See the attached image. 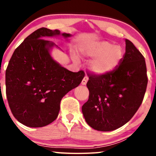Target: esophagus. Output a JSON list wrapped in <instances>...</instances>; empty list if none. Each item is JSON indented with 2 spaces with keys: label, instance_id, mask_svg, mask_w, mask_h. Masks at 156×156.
<instances>
[{
  "label": "esophagus",
  "instance_id": "34e87169",
  "mask_svg": "<svg viewBox=\"0 0 156 156\" xmlns=\"http://www.w3.org/2000/svg\"><path fill=\"white\" fill-rule=\"evenodd\" d=\"M88 80H89L88 77H87V76L84 77V78H83V80H82V81H81L82 85H86V84H87V81H88Z\"/></svg>",
  "mask_w": 156,
  "mask_h": 156
}]
</instances>
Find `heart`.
Returning a JSON list of instances; mask_svg holds the SVG:
<instances>
[{
	"mask_svg": "<svg viewBox=\"0 0 156 156\" xmlns=\"http://www.w3.org/2000/svg\"><path fill=\"white\" fill-rule=\"evenodd\" d=\"M80 54L83 57L95 58L89 64V69L95 75H105L119 67L124 58L125 51L120 45H114L107 41L84 44L80 47ZM77 60V57H73Z\"/></svg>",
	"mask_w": 156,
	"mask_h": 156,
	"instance_id": "1",
	"label": "heart"
}]
</instances>
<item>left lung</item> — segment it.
<instances>
[{
	"label": "left lung",
	"instance_id": "left-lung-1",
	"mask_svg": "<svg viewBox=\"0 0 156 156\" xmlns=\"http://www.w3.org/2000/svg\"><path fill=\"white\" fill-rule=\"evenodd\" d=\"M125 53L115 70L105 75L89 76V100L82 112L89 126L111 131L126 124L144 99L148 78L143 55L128 39Z\"/></svg>",
	"mask_w": 156,
	"mask_h": 156
}]
</instances>
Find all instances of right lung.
Masks as SVG:
<instances>
[{
    "label": "right lung",
    "mask_w": 156,
    "mask_h": 156,
    "mask_svg": "<svg viewBox=\"0 0 156 156\" xmlns=\"http://www.w3.org/2000/svg\"><path fill=\"white\" fill-rule=\"evenodd\" d=\"M60 34L58 30H36L16 48L7 66L9 105L14 117L26 126L40 128L53 122L58 115L62 98L78 87L85 76L82 70L69 71L51 58L49 49L55 44L42 38Z\"/></svg>",
    "instance_id": "obj_1"
}]
</instances>
